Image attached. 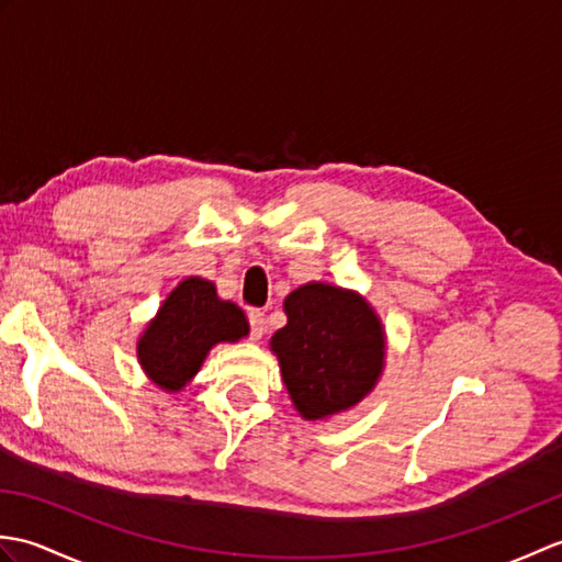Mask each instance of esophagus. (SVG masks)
<instances>
[{"mask_svg": "<svg viewBox=\"0 0 562 562\" xmlns=\"http://www.w3.org/2000/svg\"><path fill=\"white\" fill-rule=\"evenodd\" d=\"M248 326H250V338L260 340L262 333H266V314H262L260 308H254V312L248 314Z\"/></svg>", "mask_w": 562, "mask_h": 562, "instance_id": "1", "label": "esophagus"}]
</instances>
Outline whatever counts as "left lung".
<instances>
[{
  "mask_svg": "<svg viewBox=\"0 0 562 562\" xmlns=\"http://www.w3.org/2000/svg\"><path fill=\"white\" fill-rule=\"evenodd\" d=\"M284 314L272 350L302 417L318 420L372 391L384 367V330L364 300L312 282L284 300Z\"/></svg>",
  "mask_w": 562,
  "mask_h": 562,
  "instance_id": "obj_1",
  "label": "left lung"
}]
</instances>
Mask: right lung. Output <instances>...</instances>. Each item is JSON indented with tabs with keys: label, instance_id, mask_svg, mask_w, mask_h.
I'll use <instances>...</instances> for the list:
<instances>
[{
	"label": "right lung",
	"instance_id": "add662e5",
	"mask_svg": "<svg viewBox=\"0 0 562 562\" xmlns=\"http://www.w3.org/2000/svg\"><path fill=\"white\" fill-rule=\"evenodd\" d=\"M248 336L241 308L222 302L214 284L188 278L169 294L137 342L145 372L161 389L178 391L193 379L212 345Z\"/></svg>",
	"mask_w": 562,
	"mask_h": 562
}]
</instances>
